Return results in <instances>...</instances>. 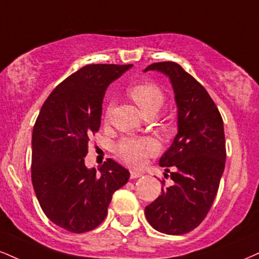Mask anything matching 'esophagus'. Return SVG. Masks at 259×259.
Returning <instances> with one entry per match:
<instances>
[{"mask_svg": "<svg viewBox=\"0 0 259 259\" xmlns=\"http://www.w3.org/2000/svg\"><path fill=\"white\" fill-rule=\"evenodd\" d=\"M141 176H142V172H140V171H136V170L130 171V179H138V177H141Z\"/></svg>", "mask_w": 259, "mask_h": 259, "instance_id": "34e87169", "label": "esophagus"}]
</instances>
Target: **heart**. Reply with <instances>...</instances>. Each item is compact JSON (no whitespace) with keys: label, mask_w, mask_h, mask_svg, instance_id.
<instances>
[{"label":"heart","mask_w":259,"mask_h":259,"mask_svg":"<svg viewBox=\"0 0 259 259\" xmlns=\"http://www.w3.org/2000/svg\"><path fill=\"white\" fill-rule=\"evenodd\" d=\"M127 94L146 117L154 116L164 104V93L157 84L151 82L138 83L130 87ZM113 110L112 102L105 111V119H108ZM158 152V143L151 138H125L117 143L116 153L124 163L139 167L146 159Z\"/></svg>","instance_id":"heart-1"}]
</instances>
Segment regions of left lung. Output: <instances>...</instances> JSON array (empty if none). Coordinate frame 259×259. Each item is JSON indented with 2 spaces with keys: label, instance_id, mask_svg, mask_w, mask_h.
Returning <instances> with one entry per match:
<instances>
[{
  "label": "left lung",
  "instance_id": "1",
  "mask_svg": "<svg viewBox=\"0 0 259 259\" xmlns=\"http://www.w3.org/2000/svg\"><path fill=\"white\" fill-rule=\"evenodd\" d=\"M157 70L172 84L179 110V133L159 165L174 170L172 185L146 206V219L155 230L170 235L191 232L212 206L226 165L223 119L206 89L172 61L153 62L145 71ZM163 186L165 181H161Z\"/></svg>",
  "mask_w": 259,
  "mask_h": 259
}]
</instances>
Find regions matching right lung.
Listing matches in <instances>:
<instances>
[{
    "label": "right lung",
    "instance_id": "add662e5",
    "mask_svg": "<svg viewBox=\"0 0 259 259\" xmlns=\"http://www.w3.org/2000/svg\"><path fill=\"white\" fill-rule=\"evenodd\" d=\"M133 65L90 64L68 76L51 93L32 132L31 179L46 216L67 232L95 229L107 216L113 193L129 171L108 158L100 172L87 169L88 142L101 124L107 87Z\"/></svg>",
    "mask_w": 259,
    "mask_h": 259
}]
</instances>
